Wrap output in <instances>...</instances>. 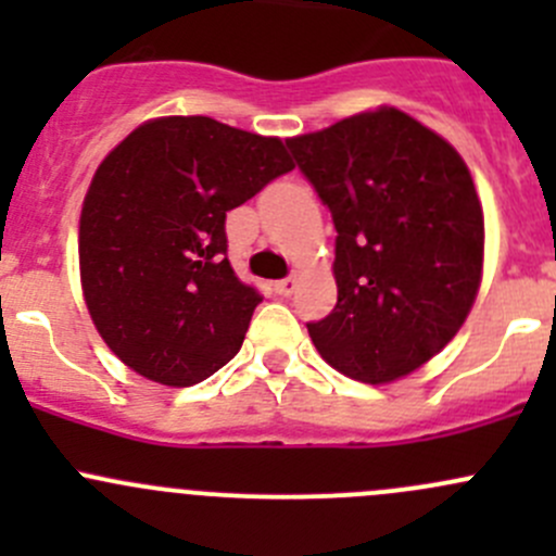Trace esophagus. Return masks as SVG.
Segmentation results:
<instances>
[{"label":"esophagus","instance_id":"1","mask_svg":"<svg viewBox=\"0 0 556 556\" xmlns=\"http://www.w3.org/2000/svg\"><path fill=\"white\" fill-rule=\"evenodd\" d=\"M274 290L288 299V295L295 293V277H285V279H279V282H274Z\"/></svg>","mask_w":556,"mask_h":556}]
</instances>
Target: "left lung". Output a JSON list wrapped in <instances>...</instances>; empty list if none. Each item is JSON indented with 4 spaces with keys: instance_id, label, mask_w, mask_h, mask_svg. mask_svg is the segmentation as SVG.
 <instances>
[{
    "instance_id": "left-lung-1",
    "label": "left lung",
    "mask_w": 556,
    "mask_h": 556,
    "mask_svg": "<svg viewBox=\"0 0 556 556\" xmlns=\"http://www.w3.org/2000/svg\"><path fill=\"white\" fill-rule=\"evenodd\" d=\"M336 226L339 301L309 336L357 382L406 377L468 317L484 263V215L446 139L395 106L288 139Z\"/></svg>"
}]
</instances>
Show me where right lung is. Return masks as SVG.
Here are the masks:
<instances>
[{
    "mask_svg": "<svg viewBox=\"0 0 556 556\" xmlns=\"http://www.w3.org/2000/svg\"><path fill=\"white\" fill-rule=\"evenodd\" d=\"M293 169L282 139L204 115L155 117L99 164L80 215V279L131 371L190 387L239 350L261 293L233 274L226 212Z\"/></svg>",
    "mask_w": 556,
    "mask_h": 556,
    "instance_id": "right-lung-1",
    "label": "right lung"
}]
</instances>
